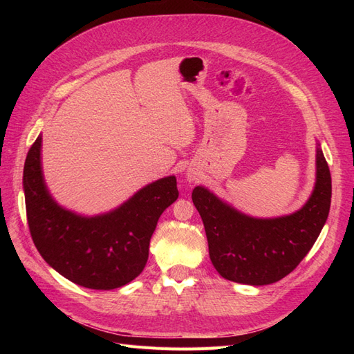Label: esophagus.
Listing matches in <instances>:
<instances>
[{"mask_svg":"<svg viewBox=\"0 0 354 354\" xmlns=\"http://www.w3.org/2000/svg\"><path fill=\"white\" fill-rule=\"evenodd\" d=\"M186 177L189 181H198V174L195 173V171H187Z\"/></svg>","mask_w":354,"mask_h":354,"instance_id":"obj_1","label":"esophagus"}]
</instances>
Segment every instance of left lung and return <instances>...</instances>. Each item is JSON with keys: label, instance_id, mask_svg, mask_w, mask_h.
<instances>
[{"label": "left lung", "instance_id": "obj_1", "mask_svg": "<svg viewBox=\"0 0 354 354\" xmlns=\"http://www.w3.org/2000/svg\"><path fill=\"white\" fill-rule=\"evenodd\" d=\"M330 173L316 149V183L301 209L276 218H255L196 186L192 201L205 227L209 259L224 279L269 285L291 273L312 250L330 207Z\"/></svg>", "mask_w": 354, "mask_h": 354}]
</instances>
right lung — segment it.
Segmentation results:
<instances>
[{
  "label": "right lung",
  "mask_w": 354,
  "mask_h": 354,
  "mask_svg": "<svg viewBox=\"0 0 354 354\" xmlns=\"http://www.w3.org/2000/svg\"><path fill=\"white\" fill-rule=\"evenodd\" d=\"M38 136L24 168L29 232L38 252L71 282L90 289L130 283L145 269L158 220L178 198L174 176L145 186L118 208L85 217L51 198L41 168Z\"/></svg>",
  "instance_id": "right-lung-1"
}]
</instances>
